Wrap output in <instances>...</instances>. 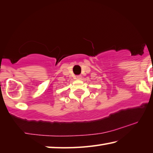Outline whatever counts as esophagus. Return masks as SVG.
Wrapping results in <instances>:
<instances>
[{
    "label": "esophagus",
    "instance_id": "34e87169",
    "mask_svg": "<svg viewBox=\"0 0 153 153\" xmlns=\"http://www.w3.org/2000/svg\"><path fill=\"white\" fill-rule=\"evenodd\" d=\"M82 76L81 75H79V76H77V77H76V79H82Z\"/></svg>",
    "mask_w": 153,
    "mask_h": 153
}]
</instances>
